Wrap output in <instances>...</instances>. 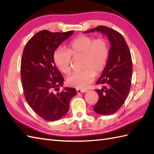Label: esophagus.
I'll return each instance as SVG.
<instances>
[{"label":"esophagus","mask_w":154,"mask_h":154,"mask_svg":"<svg viewBox=\"0 0 154 154\" xmlns=\"http://www.w3.org/2000/svg\"><path fill=\"white\" fill-rule=\"evenodd\" d=\"M87 90L86 89H77V93L79 94V93H86L87 92Z\"/></svg>","instance_id":"34e87169"}]
</instances>
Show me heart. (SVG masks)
I'll use <instances>...</instances> for the list:
<instances>
[{
    "mask_svg": "<svg viewBox=\"0 0 154 154\" xmlns=\"http://www.w3.org/2000/svg\"><path fill=\"white\" fill-rule=\"evenodd\" d=\"M71 55L83 57L84 69L69 75L67 83L69 86L84 89L93 82L95 73L99 74L105 68L109 56V46L106 39H95L89 35H81L72 40L68 50L58 48L54 54V61L62 73L69 74L71 69Z\"/></svg>",
    "mask_w": 154,
    "mask_h": 154,
    "instance_id": "1",
    "label": "heart"
}]
</instances>
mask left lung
<instances>
[{"instance_id":"1","label":"left lung","mask_w":154,"mask_h":154,"mask_svg":"<svg viewBox=\"0 0 154 154\" xmlns=\"http://www.w3.org/2000/svg\"><path fill=\"white\" fill-rule=\"evenodd\" d=\"M94 32L106 35L110 48L106 67L96 83L102 85L103 87L95 90L99 98L93 110L102 115H110L120 109L130 92L132 75L131 54L123 35L119 32L104 26L84 32Z\"/></svg>"}]
</instances>
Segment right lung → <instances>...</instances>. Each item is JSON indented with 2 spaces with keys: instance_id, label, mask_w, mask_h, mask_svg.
I'll list each match as a JSON object with an SVG mask.
<instances>
[{
  "instance_id": "add662e5",
  "label": "right lung",
  "mask_w": 154,
  "mask_h": 154,
  "mask_svg": "<svg viewBox=\"0 0 154 154\" xmlns=\"http://www.w3.org/2000/svg\"><path fill=\"white\" fill-rule=\"evenodd\" d=\"M74 31L51 32L42 30L26 44L21 60V80L25 99L42 119L55 121L65 115L71 99L76 95L74 88L65 87L63 77L54 65V54Z\"/></svg>"
}]
</instances>
